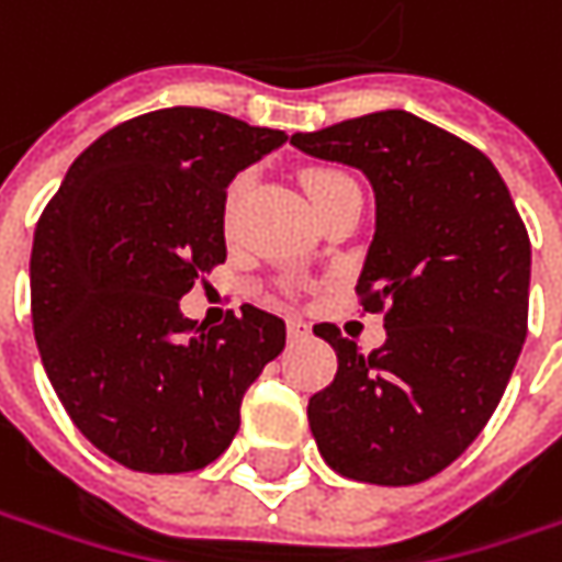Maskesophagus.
<instances>
[{"label":"esophagus","mask_w":562,"mask_h":562,"mask_svg":"<svg viewBox=\"0 0 562 562\" xmlns=\"http://www.w3.org/2000/svg\"><path fill=\"white\" fill-rule=\"evenodd\" d=\"M288 337H291V344H296V340H306V337H310V325H306V322H300V318H291V322H288Z\"/></svg>","instance_id":"esophagus-1"}]
</instances>
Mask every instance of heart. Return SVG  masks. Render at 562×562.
<instances>
[{
	"label": "heart",
	"instance_id": "obj_1",
	"mask_svg": "<svg viewBox=\"0 0 562 562\" xmlns=\"http://www.w3.org/2000/svg\"><path fill=\"white\" fill-rule=\"evenodd\" d=\"M247 175H240L237 181H234V187H231V193H227V209L237 203V196L247 190ZM350 178L344 175V171H337V168H306L303 175H300V184H303V193H306V200H310V205L313 209H318V205L325 203L331 193H335L337 187L347 184Z\"/></svg>",
	"mask_w": 562,
	"mask_h": 562
}]
</instances>
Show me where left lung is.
Instances as JSON below:
<instances>
[{"instance_id":"8db88e82","label":"left lung","mask_w":562,"mask_h":562,"mask_svg":"<svg viewBox=\"0 0 562 562\" xmlns=\"http://www.w3.org/2000/svg\"><path fill=\"white\" fill-rule=\"evenodd\" d=\"M306 156L359 168L375 190V237L359 271L387 340L362 357L322 322L335 381L310 397V428L335 472L416 485L479 438L529 328L531 244L501 171L460 137L387 109L293 134Z\"/></svg>"}]
</instances>
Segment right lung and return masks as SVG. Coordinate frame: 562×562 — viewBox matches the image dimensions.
I'll list each match as a JSON object with an SVG mask.
<instances>
[{
	"label": "right lung",
	"instance_id": "right-lung-1",
	"mask_svg": "<svg viewBox=\"0 0 562 562\" xmlns=\"http://www.w3.org/2000/svg\"><path fill=\"white\" fill-rule=\"evenodd\" d=\"M288 134L175 105L105 131L68 168L31 249L33 337L87 441L134 472H193L240 428V400L284 350L259 306L225 325L178 300L225 262L227 184Z\"/></svg>",
	"mask_w": 562,
	"mask_h": 562
}]
</instances>
